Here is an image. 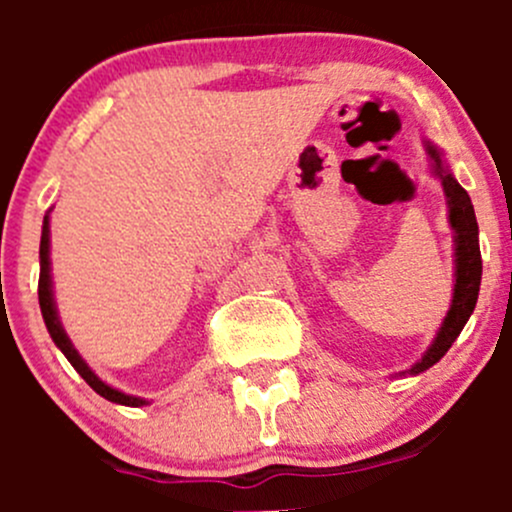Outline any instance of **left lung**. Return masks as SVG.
Listing matches in <instances>:
<instances>
[{"mask_svg": "<svg viewBox=\"0 0 512 512\" xmlns=\"http://www.w3.org/2000/svg\"><path fill=\"white\" fill-rule=\"evenodd\" d=\"M423 148H426L428 156V170H431L433 178L441 180L443 195H446L448 225H451L453 230V292L448 312L446 317H443L433 342L428 344V349L421 354V359H416L409 369L399 371L396 376H418L446 356L451 344L456 342L458 334L463 332L466 322L471 319L473 309H476L480 275H483L476 210H473L471 198H468V193L456 180L451 165L443 158L441 148L433 146L431 141H423Z\"/></svg>", "mask_w": 512, "mask_h": 512, "instance_id": "8db88e82", "label": "left lung"}]
</instances>
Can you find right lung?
I'll return each instance as SVG.
<instances>
[{"mask_svg":"<svg viewBox=\"0 0 512 512\" xmlns=\"http://www.w3.org/2000/svg\"><path fill=\"white\" fill-rule=\"evenodd\" d=\"M51 213V210H49ZM49 213L44 215V225H41V245H39V307H41V317H44L46 329H49L51 339H54L56 347L61 349V354L69 359V364L74 366L76 371L81 374V379L96 391L98 396H103L111 404H121V406H133V409H141V406H148L151 401L141 399V396L126 394V391L116 389V386L106 384L101 376L86 364L84 356L79 354V349L71 344L69 334H66L64 324H61L59 309H56V299H54V280H51V218Z\"/></svg>","mask_w":512,"mask_h":512,"instance_id":"1","label":"right lung"}]
</instances>
